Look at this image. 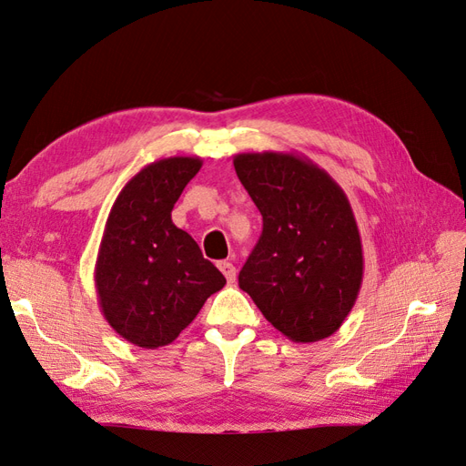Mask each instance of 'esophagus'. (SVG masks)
<instances>
[{"label": "esophagus", "mask_w": 466, "mask_h": 466, "mask_svg": "<svg viewBox=\"0 0 466 466\" xmlns=\"http://www.w3.org/2000/svg\"><path fill=\"white\" fill-rule=\"evenodd\" d=\"M218 266H219L221 274L225 276V279H228V284H235V279H237V270H235V266H233L231 262H225V260L218 262Z\"/></svg>", "instance_id": "esophagus-1"}]
</instances>
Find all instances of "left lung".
<instances>
[{"mask_svg":"<svg viewBox=\"0 0 466 466\" xmlns=\"http://www.w3.org/2000/svg\"><path fill=\"white\" fill-rule=\"evenodd\" d=\"M233 165L262 214V235L238 286L289 340L332 336L363 279L361 237L348 196L298 153H238Z\"/></svg>","mask_w":466,"mask_h":466,"instance_id":"8db88e82","label":"left lung"}]
</instances>
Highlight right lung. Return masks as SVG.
I'll return each mask as SVG.
<instances>
[{"label":"right lung","instance_id":"add662e5","mask_svg":"<svg viewBox=\"0 0 466 466\" xmlns=\"http://www.w3.org/2000/svg\"><path fill=\"white\" fill-rule=\"evenodd\" d=\"M200 167V157L182 155L153 161L126 182L110 208L95 288L106 322L134 346L171 344L225 286L198 243L171 219Z\"/></svg>","mask_w":466,"mask_h":466}]
</instances>
